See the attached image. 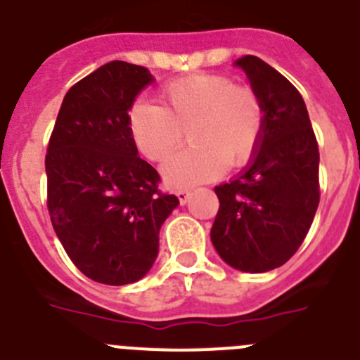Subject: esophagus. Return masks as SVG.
I'll list each match as a JSON object with an SVG mask.
<instances>
[{
	"label": "esophagus",
	"mask_w": 360,
	"mask_h": 360,
	"mask_svg": "<svg viewBox=\"0 0 360 360\" xmlns=\"http://www.w3.org/2000/svg\"><path fill=\"white\" fill-rule=\"evenodd\" d=\"M177 199H179L181 204L186 202V200L190 199V190H188V188H179V190H177Z\"/></svg>",
	"instance_id": "obj_1"
}]
</instances>
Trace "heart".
<instances>
[{
  "instance_id": "obj_1",
  "label": "heart",
  "mask_w": 360,
  "mask_h": 360,
  "mask_svg": "<svg viewBox=\"0 0 360 360\" xmlns=\"http://www.w3.org/2000/svg\"><path fill=\"white\" fill-rule=\"evenodd\" d=\"M163 108L134 102L127 127L138 150L152 161L167 160L190 125L192 147L177 152L165 163V179L174 186H192L240 167L264 131V105L249 86H236L228 77L193 73L165 84L160 93Z\"/></svg>"
}]
</instances>
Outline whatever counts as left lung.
I'll return each instance as SVG.
<instances>
[{"mask_svg":"<svg viewBox=\"0 0 360 360\" xmlns=\"http://www.w3.org/2000/svg\"><path fill=\"white\" fill-rule=\"evenodd\" d=\"M242 68L264 105V131L248 167L215 186L212 228L220 258L244 273L280 267L297 251L319 204V148L296 87L255 55Z\"/></svg>","mask_w":360,"mask_h":360,"instance_id":"1","label":"left lung"}]
</instances>
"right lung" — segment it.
Wrapping results in <instances>:
<instances>
[{
  "label": "right lung",
  "mask_w": 360,
  "mask_h": 360,
  "mask_svg": "<svg viewBox=\"0 0 360 360\" xmlns=\"http://www.w3.org/2000/svg\"><path fill=\"white\" fill-rule=\"evenodd\" d=\"M154 82L143 66L112 60L71 87L46 154L48 212L60 244L87 278L127 285L150 271L160 229L179 199L138 156L127 115Z\"/></svg>",
  "instance_id": "1"
}]
</instances>
